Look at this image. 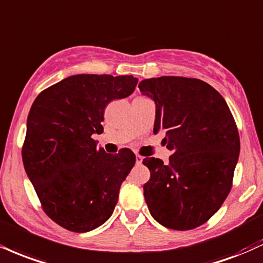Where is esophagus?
Wrapping results in <instances>:
<instances>
[{
	"mask_svg": "<svg viewBox=\"0 0 263 263\" xmlns=\"http://www.w3.org/2000/svg\"><path fill=\"white\" fill-rule=\"evenodd\" d=\"M142 160H143V158H142L141 156H136V164H137V165L142 164Z\"/></svg>",
	"mask_w": 263,
	"mask_h": 263,
	"instance_id": "34e87169",
	"label": "esophagus"
}]
</instances>
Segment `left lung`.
Listing matches in <instances>:
<instances>
[{
  "mask_svg": "<svg viewBox=\"0 0 263 263\" xmlns=\"http://www.w3.org/2000/svg\"><path fill=\"white\" fill-rule=\"evenodd\" d=\"M138 88L156 101L154 135L173 152L169 163L144 158V183L152 217L174 230L202 226L222 207L233 186L240 152L239 131L218 91L197 78L164 76Z\"/></svg>",
  "mask_w": 263,
  "mask_h": 263,
  "instance_id": "obj_1",
  "label": "left lung"
}]
</instances>
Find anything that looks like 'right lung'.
I'll list each match as a JSON object with an SVG mask.
<instances>
[{
    "mask_svg": "<svg viewBox=\"0 0 263 263\" xmlns=\"http://www.w3.org/2000/svg\"><path fill=\"white\" fill-rule=\"evenodd\" d=\"M134 76L76 74L44 89L30 107L22 147L24 169L41 208L69 232L105 223L135 165L128 148L109 154L97 147L110 101L134 93Z\"/></svg>",
    "mask_w": 263,
    "mask_h": 263,
    "instance_id": "add662e5",
    "label": "right lung"
}]
</instances>
